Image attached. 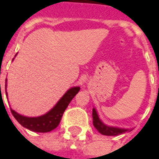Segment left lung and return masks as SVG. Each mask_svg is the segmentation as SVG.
<instances>
[{
    "mask_svg": "<svg viewBox=\"0 0 159 159\" xmlns=\"http://www.w3.org/2000/svg\"><path fill=\"white\" fill-rule=\"evenodd\" d=\"M93 123L94 127L97 129V131L100 134L102 135H107V136H116V135L122 134L126 132H130L132 129V128H122L106 125L100 118L98 111L95 107L93 108Z\"/></svg>",
    "mask_w": 159,
    "mask_h": 159,
    "instance_id": "left-lung-1",
    "label": "left lung"
}]
</instances>
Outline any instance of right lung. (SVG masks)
<instances>
[{"label":"right lung","mask_w":159,"mask_h":159,"mask_svg":"<svg viewBox=\"0 0 159 159\" xmlns=\"http://www.w3.org/2000/svg\"><path fill=\"white\" fill-rule=\"evenodd\" d=\"M6 88H7V80L5 84V90ZM79 91V86H73L69 88L51 110L39 116H25L16 112L12 108H11V113L16 118V120L23 127L36 133H48L59 125L64 111L66 110V108L70 103V101L73 100V98L78 93ZM6 95L8 97L7 92H6Z\"/></svg>","instance_id":"1"}]
</instances>
